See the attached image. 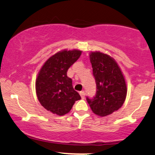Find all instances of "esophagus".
Segmentation results:
<instances>
[{
  "label": "esophagus",
  "instance_id": "obj_1",
  "mask_svg": "<svg viewBox=\"0 0 155 155\" xmlns=\"http://www.w3.org/2000/svg\"><path fill=\"white\" fill-rule=\"evenodd\" d=\"M79 94H80V96H81V98H82V99L84 98L85 93H84V91H81V92H79Z\"/></svg>",
  "mask_w": 155,
  "mask_h": 155
}]
</instances>
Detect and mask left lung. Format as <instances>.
<instances>
[{
    "label": "left lung",
    "instance_id": "left-lung-1",
    "mask_svg": "<svg viewBox=\"0 0 155 155\" xmlns=\"http://www.w3.org/2000/svg\"><path fill=\"white\" fill-rule=\"evenodd\" d=\"M89 58L97 84L96 95L87 97L94 114L107 116L122 107L127 94L123 72L115 59L100 51L91 52Z\"/></svg>",
    "mask_w": 155,
    "mask_h": 155
}]
</instances>
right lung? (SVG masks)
I'll list each match as a JSON object with an SVG mask.
<instances>
[{
  "instance_id": "1",
  "label": "right lung",
  "mask_w": 155,
  "mask_h": 155,
  "mask_svg": "<svg viewBox=\"0 0 155 155\" xmlns=\"http://www.w3.org/2000/svg\"><path fill=\"white\" fill-rule=\"evenodd\" d=\"M81 53L76 49L58 52L45 62L37 74L35 82L37 99L42 107L53 114L66 115L76 100L81 99L74 89L67 71Z\"/></svg>"
}]
</instances>
